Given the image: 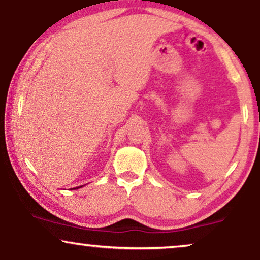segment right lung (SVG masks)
Listing matches in <instances>:
<instances>
[{"label": "right lung", "mask_w": 260, "mask_h": 260, "mask_svg": "<svg viewBox=\"0 0 260 260\" xmlns=\"http://www.w3.org/2000/svg\"><path fill=\"white\" fill-rule=\"evenodd\" d=\"M80 187H83V186H80ZM78 188H79V187H77V188H74V189H78Z\"/></svg>", "instance_id": "add662e5"}]
</instances>
